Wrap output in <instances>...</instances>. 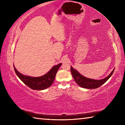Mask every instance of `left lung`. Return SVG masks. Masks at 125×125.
Instances as JSON below:
<instances>
[{"mask_svg":"<svg viewBox=\"0 0 125 125\" xmlns=\"http://www.w3.org/2000/svg\"><path fill=\"white\" fill-rule=\"evenodd\" d=\"M115 71L113 69L112 72L106 77L103 79L100 80H95V79H90L87 77H85L83 76H82L81 74L79 73L77 71L71 67V74L73 76V79H75L76 83L79 86L83 87L85 89H97L101 85H102L103 84H104L108 79L110 78V77L112 75V74Z\"/></svg>","mask_w":125,"mask_h":125,"instance_id":"left-lung-1","label":"left lung"}]
</instances>
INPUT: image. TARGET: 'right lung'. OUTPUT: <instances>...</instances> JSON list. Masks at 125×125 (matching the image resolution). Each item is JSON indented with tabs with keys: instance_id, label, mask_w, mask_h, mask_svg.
Wrapping results in <instances>:
<instances>
[{
	"instance_id": "obj_1",
	"label": "right lung",
	"mask_w": 125,
	"mask_h": 125,
	"mask_svg": "<svg viewBox=\"0 0 125 125\" xmlns=\"http://www.w3.org/2000/svg\"><path fill=\"white\" fill-rule=\"evenodd\" d=\"M61 64V63H60L54 66L48 73L43 76L38 77L23 75L16 69L14 65L13 67L17 75L23 83L33 90H42L46 89L52 85L55 79L56 74Z\"/></svg>"
}]
</instances>
